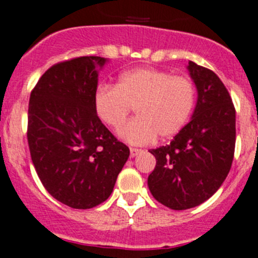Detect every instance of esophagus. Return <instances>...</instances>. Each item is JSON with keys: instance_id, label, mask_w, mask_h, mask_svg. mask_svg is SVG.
I'll return each instance as SVG.
<instances>
[{"instance_id": "34e87169", "label": "esophagus", "mask_w": 258, "mask_h": 258, "mask_svg": "<svg viewBox=\"0 0 258 258\" xmlns=\"http://www.w3.org/2000/svg\"><path fill=\"white\" fill-rule=\"evenodd\" d=\"M140 153H143V150H141V149H136V148L130 149V154H131V158H135V156L139 155Z\"/></svg>"}]
</instances>
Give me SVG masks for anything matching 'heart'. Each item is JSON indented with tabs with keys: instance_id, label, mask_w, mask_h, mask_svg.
<instances>
[{
	"instance_id": "heart-1",
	"label": "heart",
	"mask_w": 258,
	"mask_h": 258,
	"mask_svg": "<svg viewBox=\"0 0 258 258\" xmlns=\"http://www.w3.org/2000/svg\"><path fill=\"white\" fill-rule=\"evenodd\" d=\"M196 99V86L191 79L140 67L119 75L114 86L98 85L93 108L99 121L109 128H119L135 108L137 117L119 130V136L134 145H146L156 136L169 139L183 130Z\"/></svg>"
}]
</instances>
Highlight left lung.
Instances as JSON below:
<instances>
[{"label": "left lung", "instance_id": "1", "mask_svg": "<svg viewBox=\"0 0 258 258\" xmlns=\"http://www.w3.org/2000/svg\"><path fill=\"white\" fill-rule=\"evenodd\" d=\"M197 104L192 119L169 145L153 149L156 165L148 186L156 201L173 210L195 208L210 199L232 167L235 108L225 85L211 70L189 61Z\"/></svg>", "mask_w": 258, "mask_h": 258}]
</instances>
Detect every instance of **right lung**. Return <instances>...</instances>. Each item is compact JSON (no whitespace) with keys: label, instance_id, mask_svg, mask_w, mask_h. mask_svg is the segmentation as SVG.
Wrapping results in <instances>:
<instances>
[{"label":"right lung","instance_id":"1","mask_svg":"<svg viewBox=\"0 0 258 258\" xmlns=\"http://www.w3.org/2000/svg\"><path fill=\"white\" fill-rule=\"evenodd\" d=\"M103 57L53 64L30 93L28 144L44 188L72 209H91L110 196L130 149L99 121L93 108L95 67Z\"/></svg>","mask_w":258,"mask_h":258}]
</instances>
